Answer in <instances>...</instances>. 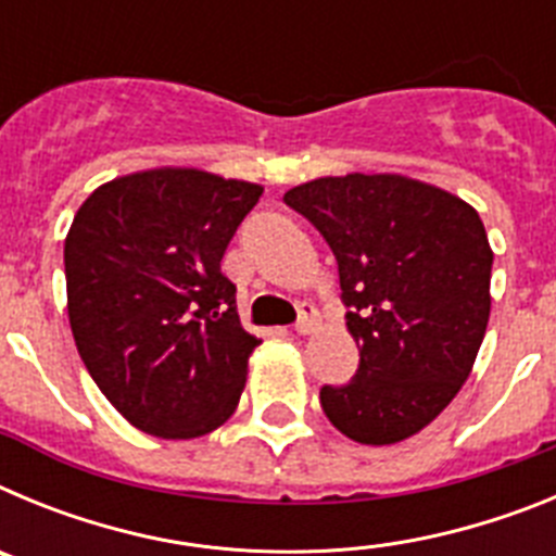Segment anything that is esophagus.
Here are the masks:
<instances>
[{
    "label": "esophagus",
    "mask_w": 556,
    "mask_h": 556,
    "mask_svg": "<svg viewBox=\"0 0 556 556\" xmlns=\"http://www.w3.org/2000/svg\"><path fill=\"white\" fill-rule=\"evenodd\" d=\"M317 326V308L312 303H301L298 308V323H294V333H312V328Z\"/></svg>",
    "instance_id": "esophagus-1"
}]
</instances>
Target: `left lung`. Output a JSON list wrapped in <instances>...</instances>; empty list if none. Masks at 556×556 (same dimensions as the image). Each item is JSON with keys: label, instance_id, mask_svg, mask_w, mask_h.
<instances>
[{"label": "left lung", "instance_id": "8db88e82", "mask_svg": "<svg viewBox=\"0 0 556 556\" xmlns=\"http://www.w3.org/2000/svg\"><path fill=\"white\" fill-rule=\"evenodd\" d=\"M283 203L331 248L362 345L351 381L320 390L323 412L356 443H401L454 401L488 331L484 225L448 191L401 175L320 178Z\"/></svg>", "mask_w": 556, "mask_h": 556}]
</instances>
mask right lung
<instances>
[{
  "label": "right lung",
  "instance_id": "obj_1",
  "mask_svg": "<svg viewBox=\"0 0 556 556\" xmlns=\"http://www.w3.org/2000/svg\"><path fill=\"white\" fill-rule=\"evenodd\" d=\"M262 186L200 169L116 178L80 205L63 248L83 365L136 429L191 440L233 415L262 342L219 269Z\"/></svg>",
  "mask_w": 556,
  "mask_h": 556
}]
</instances>
